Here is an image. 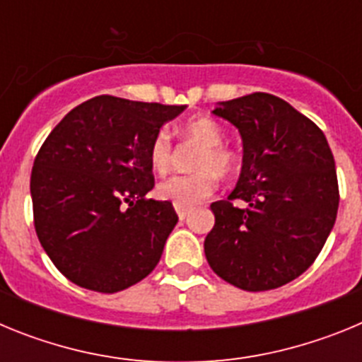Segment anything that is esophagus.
I'll use <instances>...</instances> for the list:
<instances>
[{
  "mask_svg": "<svg viewBox=\"0 0 362 362\" xmlns=\"http://www.w3.org/2000/svg\"><path fill=\"white\" fill-rule=\"evenodd\" d=\"M175 212H177L179 219H185L190 214V209L188 206H175Z\"/></svg>",
  "mask_w": 362,
  "mask_h": 362,
  "instance_id": "34e87169",
  "label": "esophagus"
}]
</instances>
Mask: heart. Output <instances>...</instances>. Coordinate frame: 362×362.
<instances>
[{
  "label": "heart",
  "mask_w": 362,
  "mask_h": 362,
  "mask_svg": "<svg viewBox=\"0 0 362 362\" xmlns=\"http://www.w3.org/2000/svg\"><path fill=\"white\" fill-rule=\"evenodd\" d=\"M181 134L201 145L194 166L197 170L185 175H172L156 188L159 199L170 201L175 206H192L209 197L217 188V174L226 175L233 170L235 158L223 145L225 132L210 117H192L181 124ZM148 163L156 174H166L172 163L170 136L161 130L153 136L148 148Z\"/></svg>",
  "instance_id": "obj_1"
}]
</instances>
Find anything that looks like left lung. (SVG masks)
Segmentation results:
<instances>
[{
  "mask_svg": "<svg viewBox=\"0 0 362 362\" xmlns=\"http://www.w3.org/2000/svg\"><path fill=\"white\" fill-rule=\"evenodd\" d=\"M214 114L241 134L243 166L228 199L210 204L216 225L204 239L206 261L246 292L279 288L312 267L334 228L332 150L317 124L277 95L221 101Z\"/></svg>",
  "mask_w": 362,
  "mask_h": 362,
  "instance_id": "1",
  "label": "left lung"
}]
</instances>
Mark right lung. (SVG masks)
Returning a JSON list of instances; mask_svg holds the SVG:
<instances>
[{"mask_svg":"<svg viewBox=\"0 0 362 362\" xmlns=\"http://www.w3.org/2000/svg\"><path fill=\"white\" fill-rule=\"evenodd\" d=\"M185 105L98 95L49 134L34 159L30 196L43 250L81 288L114 293L145 279L177 223L153 188L148 148Z\"/></svg>","mask_w":362,"mask_h":362,"instance_id":"add662e5","label":"right lung"}]
</instances>
